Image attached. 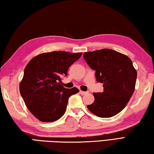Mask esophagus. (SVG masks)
<instances>
[{
  "label": "esophagus",
  "instance_id": "obj_1",
  "mask_svg": "<svg viewBox=\"0 0 154 154\" xmlns=\"http://www.w3.org/2000/svg\"><path fill=\"white\" fill-rule=\"evenodd\" d=\"M80 94H82V95H85V94H88V92H85V91H80Z\"/></svg>",
  "mask_w": 154,
  "mask_h": 154
}]
</instances>
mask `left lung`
Here are the masks:
<instances>
[{"mask_svg": "<svg viewBox=\"0 0 154 154\" xmlns=\"http://www.w3.org/2000/svg\"><path fill=\"white\" fill-rule=\"evenodd\" d=\"M84 59L95 70L104 91L94 92V103L87 108L99 117L109 118L125 107L135 91L137 72L129 57L110 49L85 52Z\"/></svg>", "mask_w": 154, "mask_h": 154, "instance_id": "left-lung-1", "label": "left lung"}]
</instances>
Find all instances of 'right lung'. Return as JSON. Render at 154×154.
<instances>
[{"label":"right lung","instance_id":"add662e5","mask_svg":"<svg viewBox=\"0 0 154 154\" xmlns=\"http://www.w3.org/2000/svg\"><path fill=\"white\" fill-rule=\"evenodd\" d=\"M82 53L51 51L33 57L26 66L20 83V93L32 114L42 122H54L64 114L68 98L78 93L76 88L62 86L69 66Z\"/></svg>","mask_w":154,"mask_h":154}]
</instances>
